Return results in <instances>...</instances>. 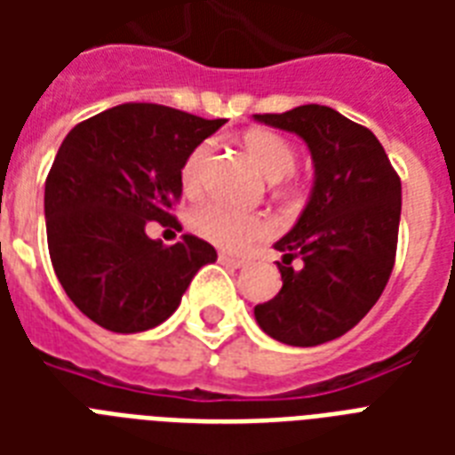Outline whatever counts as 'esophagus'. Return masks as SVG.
<instances>
[{"instance_id":"34e87169","label":"esophagus","mask_w":455,"mask_h":455,"mask_svg":"<svg viewBox=\"0 0 455 455\" xmlns=\"http://www.w3.org/2000/svg\"><path fill=\"white\" fill-rule=\"evenodd\" d=\"M220 262L231 267V269H243V267H245V259H238V257H231V255H220Z\"/></svg>"}]
</instances>
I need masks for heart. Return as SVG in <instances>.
I'll return each instance as SVG.
<instances>
[{"mask_svg":"<svg viewBox=\"0 0 455 455\" xmlns=\"http://www.w3.org/2000/svg\"><path fill=\"white\" fill-rule=\"evenodd\" d=\"M243 146L255 160V164L269 179H283L292 174L298 164V153L283 137L274 132L252 130L243 137ZM212 141H203L188 153L181 164V186L188 193H196L203 184L207 163L212 157ZM191 228L200 238H205L227 252H245L255 243L274 234V221L262 212H238L224 203H205L191 214Z\"/></svg>","mask_w":455,"mask_h":455,"instance_id":"1","label":"heart"}]
</instances>
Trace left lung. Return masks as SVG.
Segmentation results:
<instances>
[{
	"label": "left lung",
	"instance_id": "8db88e82",
	"mask_svg": "<svg viewBox=\"0 0 455 455\" xmlns=\"http://www.w3.org/2000/svg\"><path fill=\"white\" fill-rule=\"evenodd\" d=\"M255 120L309 146L314 188L298 224L274 245L283 288L257 304L259 328L278 342L316 347L366 316L395 269L402 179L375 134L328 106H298ZM303 259L302 270L291 259Z\"/></svg>",
	"mask_w": 455,
	"mask_h": 455
}]
</instances>
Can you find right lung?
Returning a JSON list of instances; mask_svg holds the SVG:
<instances>
[{
	"label": "right lung",
	"mask_w": 455,
	"mask_h": 455,
	"mask_svg": "<svg viewBox=\"0 0 455 455\" xmlns=\"http://www.w3.org/2000/svg\"><path fill=\"white\" fill-rule=\"evenodd\" d=\"M157 103H123L63 139L44 186L53 271L77 309L113 332L156 328L217 250L184 234L174 245L146 235L148 221L179 227L181 164L220 130Z\"/></svg>",
	"instance_id": "obj_1"
}]
</instances>
